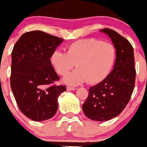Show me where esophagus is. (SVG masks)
I'll use <instances>...</instances> for the list:
<instances>
[{"mask_svg":"<svg viewBox=\"0 0 147 147\" xmlns=\"http://www.w3.org/2000/svg\"><path fill=\"white\" fill-rule=\"evenodd\" d=\"M67 90L68 91H71V90H76V88H75V87H69V86H67Z\"/></svg>","mask_w":147,"mask_h":147,"instance_id":"esophagus-1","label":"esophagus"}]
</instances>
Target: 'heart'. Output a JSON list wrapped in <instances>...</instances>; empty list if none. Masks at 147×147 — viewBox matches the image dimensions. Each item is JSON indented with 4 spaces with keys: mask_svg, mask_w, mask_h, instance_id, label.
<instances>
[{
    "mask_svg": "<svg viewBox=\"0 0 147 147\" xmlns=\"http://www.w3.org/2000/svg\"><path fill=\"white\" fill-rule=\"evenodd\" d=\"M116 49L109 42L95 38L81 40L71 44L67 53L55 51L51 63L57 74L64 76L76 64L77 69L65 77L64 82L78 85L102 82L109 75L116 60Z\"/></svg>",
    "mask_w": 147,
    "mask_h": 147,
    "instance_id": "heart-1",
    "label": "heart"
}]
</instances>
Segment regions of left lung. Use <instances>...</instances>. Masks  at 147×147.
Listing matches in <instances>:
<instances>
[{"instance_id": "8db88e82", "label": "left lung", "mask_w": 147, "mask_h": 147, "mask_svg": "<svg viewBox=\"0 0 147 147\" xmlns=\"http://www.w3.org/2000/svg\"><path fill=\"white\" fill-rule=\"evenodd\" d=\"M100 31L112 40L116 49V60L109 75L89 89L82 110L89 119L104 121L119 115L128 104L135 84L136 69L131 43L113 30L105 28Z\"/></svg>"}]
</instances>
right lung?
<instances>
[{
  "mask_svg": "<svg viewBox=\"0 0 147 147\" xmlns=\"http://www.w3.org/2000/svg\"><path fill=\"white\" fill-rule=\"evenodd\" d=\"M63 39L34 30L21 35L11 53L10 86L19 109L33 121H45L57 112V98L66 90L53 84L58 75L50 58Z\"/></svg>",
  "mask_w": 147,
  "mask_h": 147,
  "instance_id": "right-lung-1",
  "label": "right lung"
}]
</instances>
